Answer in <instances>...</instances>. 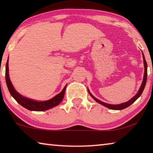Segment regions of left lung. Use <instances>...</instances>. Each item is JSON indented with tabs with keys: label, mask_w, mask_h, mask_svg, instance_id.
Wrapping results in <instances>:
<instances>
[{
	"label": "left lung",
	"mask_w": 153,
	"mask_h": 153,
	"mask_svg": "<svg viewBox=\"0 0 153 153\" xmlns=\"http://www.w3.org/2000/svg\"><path fill=\"white\" fill-rule=\"evenodd\" d=\"M142 56H143L144 65V75L143 82H142V83L138 93H137V94L135 96H134V97L132 98H131V100H129V101L126 102H124V103H122V104H120V105H110V104H107V103L103 102L102 101H100V100H99L98 99H97V98H96L94 97V96H92V94L90 92V91L88 90V93L90 94V95L91 96V97L93 98H94V99L97 102L100 103V104H101L102 105L105 106V107H107L108 108H111V109H113V110H121V109H124V108H127L128 107H129V105H131L133 102H135L136 100L138 99V98L140 97V95L142 94V92H143V90L144 89V87H145V85H146V79H147V63H146V59H145V58H144V54L143 53H142Z\"/></svg>",
	"instance_id": "1"
}]
</instances>
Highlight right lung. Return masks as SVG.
I'll list each match as a JSON object with an SVG mask.
<instances>
[{
	"instance_id": "right-lung-1",
	"label": "right lung",
	"mask_w": 153,
	"mask_h": 153,
	"mask_svg": "<svg viewBox=\"0 0 153 153\" xmlns=\"http://www.w3.org/2000/svg\"><path fill=\"white\" fill-rule=\"evenodd\" d=\"M9 61H7L6 64V69H5V77H6V82L7 87L10 92V94L13 97L15 100L20 104L22 107H25L28 110L35 111H43L48 110L49 108H51L55 106L58 105L60 103L64 97L65 92L66 86L64 87L63 90L56 95L55 97H53L51 99L46 101H36V100H31L30 98H27L25 97H22L19 93L16 92V90L14 89L13 86L11 82V80L9 76Z\"/></svg>"
}]
</instances>
